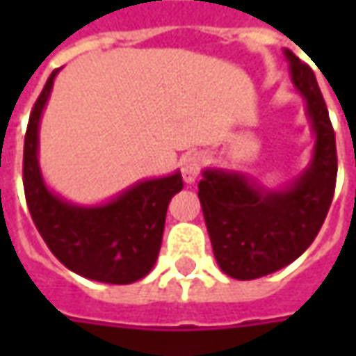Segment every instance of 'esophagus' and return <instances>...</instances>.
Instances as JSON below:
<instances>
[{"label":"esophagus","mask_w":356,"mask_h":356,"mask_svg":"<svg viewBox=\"0 0 356 356\" xmlns=\"http://www.w3.org/2000/svg\"><path fill=\"white\" fill-rule=\"evenodd\" d=\"M202 166H204V158H202V154H198V152L184 156L180 168H182V178H184L186 184H194V182H196Z\"/></svg>","instance_id":"34e87169"}]
</instances>
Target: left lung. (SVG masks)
Here are the masks:
<instances>
[{
  "label": "left lung",
  "mask_w": 356,
  "mask_h": 356,
  "mask_svg": "<svg viewBox=\"0 0 356 356\" xmlns=\"http://www.w3.org/2000/svg\"><path fill=\"white\" fill-rule=\"evenodd\" d=\"M283 55L315 138L307 168L280 188L226 168L202 170L198 184L213 257L234 280H257L295 261L319 234L335 192V132L315 73L289 49Z\"/></svg>",
  "instance_id": "left-lung-1"
}]
</instances>
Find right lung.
<instances>
[{"label": "right lung", "instance_id": "1", "mask_svg": "<svg viewBox=\"0 0 356 356\" xmlns=\"http://www.w3.org/2000/svg\"><path fill=\"white\" fill-rule=\"evenodd\" d=\"M59 71L47 79L25 132V200L41 238L67 269L87 280L129 285L156 264L166 210L184 186L182 174L138 180L101 204H75L53 192L39 166V127Z\"/></svg>", "mask_w": 356, "mask_h": 356}]
</instances>
